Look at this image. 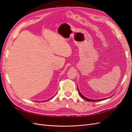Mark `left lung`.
Masks as SVG:
<instances>
[{
	"mask_svg": "<svg viewBox=\"0 0 132 132\" xmlns=\"http://www.w3.org/2000/svg\"><path fill=\"white\" fill-rule=\"evenodd\" d=\"M78 93H79V95H80V96L83 98V99H84V100H85L86 101H92V102H96V101H101V100H105L106 98L107 99V98H110V97H108V98H103V99H100V100H92V99H89V98H86V97H85L84 96H83L81 94V93L80 92V91H79V88H78Z\"/></svg>",
	"mask_w": 132,
	"mask_h": 132,
	"instance_id": "8db88e82",
	"label": "left lung"
}]
</instances>
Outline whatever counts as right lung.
<instances>
[{
    "instance_id": "obj_1",
    "label": "right lung",
    "mask_w": 132,
    "mask_h": 132,
    "mask_svg": "<svg viewBox=\"0 0 132 132\" xmlns=\"http://www.w3.org/2000/svg\"><path fill=\"white\" fill-rule=\"evenodd\" d=\"M51 99H49V100H46V101H43L42 102H45V101H48V100H51Z\"/></svg>"
}]
</instances>
